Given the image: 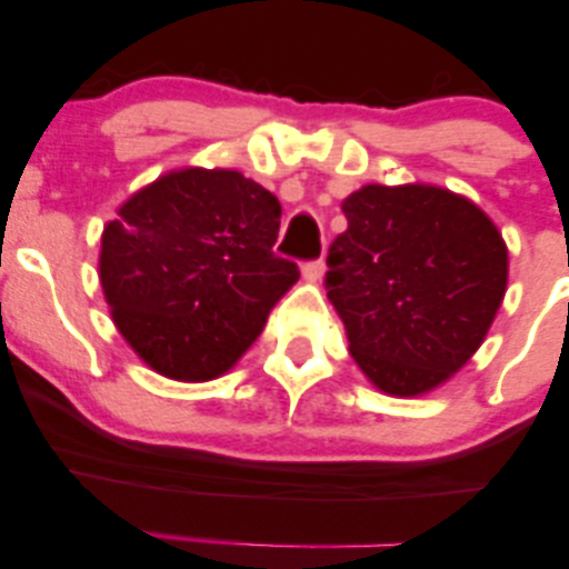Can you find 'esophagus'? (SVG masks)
Here are the masks:
<instances>
[{"instance_id":"obj_1","label":"esophagus","mask_w":569,"mask_h":569,"mask_svg":"<svg viewBox=\"0 0 569 569\" xmlns=\"http://www.w3.org/2000/svg\"><path fill=\"white\" fill-rule=\"evenodd\" d=\"M323 272H326L323 259H312V262H305L302 264V276L310 280V283H318V280L323 278Z\"/></svg>"}]
</instances>
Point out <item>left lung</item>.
<instances>
[{
    "instance_id": "left-lung-1",
    "label": "left lung",
    "mask_w": 569,
    "mask_h": 569,
    "mask_svg": "<svg viewBox=\"0 0 569 569\" xmlns=\"http://www.w3.org/2000/svg\"><path fill=\"white\" fill-rule=\"evenodd\" d=\"M342 211L323 283L350 356L385 393H428L466 367L500 310L502 234L471 200L428 184H367Z\"/></svg>"
}]
</instances>
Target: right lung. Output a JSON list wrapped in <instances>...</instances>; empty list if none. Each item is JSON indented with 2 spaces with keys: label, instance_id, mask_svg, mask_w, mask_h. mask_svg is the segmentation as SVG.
Segmentation results:
<instances>
[{
  "label": "right lung",
  "instance_id": "right-lung-1",
  "mask_svg": "<svg viewBox=\"0 0 569 569\" xmlns=\"http://www.w3.org/2000/svg\"><path fill=\"white\" fill-rule=\"evenodd\" d=\"M278 230V198L243 173L160 176L103 227L98 276L120 335L171 380L224 375L299 278L272 251Z\"/></svg>",
  "mask_w": 569,
  "mask_h": 569
}]
</instances>
